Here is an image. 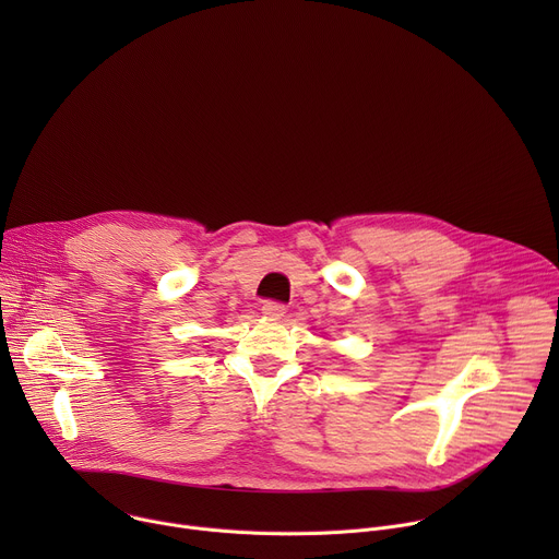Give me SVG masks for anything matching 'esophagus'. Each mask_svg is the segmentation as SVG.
I'll return each instance as SVG.
<instances>
[{
  "label": "esophagus",
  "instance_id": "1",
  "mask_svg": "<svg viewBox=\"0 0 559 559\" xmlns=\"http://www.w3.org/2000/svg\"><path fill=\"white\" fill-rule=\"evenodd\" d=\"M285 309L287 307L283 302H278V300H265L263 302V313L270 316V318H281L285 313Z\"/></svg>",
  "mask_w": 559,
  "mask_h": 559
}]
</instances>
